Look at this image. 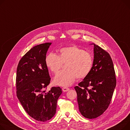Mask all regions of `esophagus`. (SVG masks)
Segmentation results:
<instances>
[{
    "mask_svg": "<svg viewBox=\"0 0 130 130\" xmlns=\"http://www.w3.org/2000/svg\"><path fill=\"white\" fill-rule=\"evenodd\" d=\"M62 90H63V91L66 92V91H68L69 90H70V88H68V87H64L62 88Z\"/></svg>",
    "mask_w": 130,
    "mask_h": 130,
    "instance_id": "obj_1",
    "label": "esophagus"
}]
</instances>
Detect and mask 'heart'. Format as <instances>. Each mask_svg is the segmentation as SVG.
Wrapping results in <instances>:
<instances>
[{
    "label": "heart",
    "instance_id": "obj_1",
    "mask_svg": "<svg viewBox=\"0 0 130 130\" xmlns=\"http://www.w3.org/2000/svg\"><path fill=\"white\" fill-rule=\"evenodd\" d=\"M46 66L54 74L57 73L63 64L66 71L60 72L54 78L56 85L68 87L76 80L87 77L92 70L93 64L92 55L83 48L73 45L61 48L58 54L51 53L45 57Z\"/></svg>",
    "mask_w": 130,
    "mask_h": 130
}]
</instances>
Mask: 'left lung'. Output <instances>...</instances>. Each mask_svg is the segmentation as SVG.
I'll use <instances>...</instances> for the list:
<instances>
[{
    "label": "left lung",
    "instance_id": "1",
    "mask_svg": "<svg viewBox=\"0 0 130 130\" xmlns=\"http://www.w3.org/2000/svg\"><path fill=\"white\" fill-rule=\"evenodd\" d=\"M113 62L109 54L94 44L92 70L75 87L81 114L86 118H96L109 107L116 86Z\"/></svg>",
    "mask_w": 130,
    "mask_h": 130
}]
</instances>
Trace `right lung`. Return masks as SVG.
<instances>
[{
  "label": "right lung",
  "instance_id": "add662e5",
  "mask_svg": "<svg viewBox=\"0 0 130 130\" xmlns=\"http://www.w3.org/2000/svg\"><path fill=\"white\" fill-rule=\"evenodd\" d=\"M52 43L33 47L20 60L17 70L16 92L24 110L32 118L45 122L56 113L59 87L46 91L51 81L45 59Z\"/></svg>",
  "mask_w": 130,
  "mask_h": 130
}]
</instances>
